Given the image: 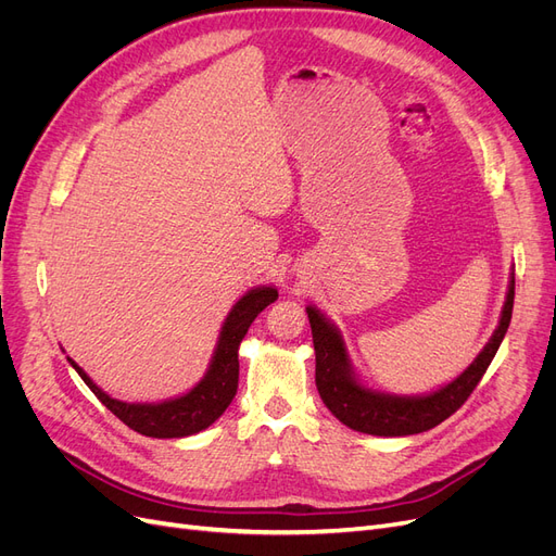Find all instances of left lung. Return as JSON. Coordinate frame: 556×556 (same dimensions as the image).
<instances>
[{
  "label": "left lung",
  "instance_id": "left-lung-1",
  "mask_svg": "<svg viewBox=\"0 0 556 556\" xmlns=\"http://www.w3.org/2000/svg\"><path fill=\"white\" fill-rule=\"evenodd\" d=\"M513 298H516V277H510L508 281V293L497 330L492 332L479 357L456 380L424 396H396L364 387L353 371L341 332L316 306H306L316 351V387L323 403L341 424L366 435L403 438L435 428L469 399L492 357L497 355L510 323Z\"/></svg>",
  "mask_w": 556,
  "mask_h": 556
}]
</instances>
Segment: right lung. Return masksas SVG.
<instances>
[{"instance_id": "right-lung-1", "label": "right lung", "mask_w": 556, "mask_h": 556, "mask_svg": "<svg viewBox=\"0 0 556 556\" xmlns=\"http://www.w3.org/2000/svg\"><path fill=\"white\" fill-rule=\"evenodd\" d=\"M279 298L273 286H258V289L247 291L226 316L222 332L217 339V348L213 353L211 366L201 382L192 387L188 394L178 399H169L162 403H126L112 399L68 357L71 366L87 382V387L98 396L112 415H116L128 428L147 438H188L199 430L215 424L226 407L231 405L238 392V348L244 339L254 318Z\"/></svg>"}]
</instances>
